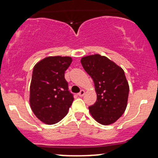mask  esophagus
I'll return each instance as SVG.
<instances>
[{
	"label": "esophagus",
	"instance_id": "obj_1",
	"mask_svg": "<svg viewBox=\"0 0 158 158\" xmlns=\"http://www.w3.org/2000/svg\"><path fill=\"white\" fill-rule=\"evenodd\" d=\"M85 94V90H81V91L79 92V94H78V95H79V97H83Z\"/></svg>",
	"mask_w": 158,
	"mask_h": 158
}]
</instances>
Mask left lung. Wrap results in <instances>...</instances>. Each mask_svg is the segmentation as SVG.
<instances>
[{
	"label": "left lung",
	"mask_w": 158,
	"mask_h": 158,
	"mask_svg": "<svg viewBox=\"0 0 158 158\" xmlns=\"http://www.w3.org/2000/svg\"><path fill=\"white\" fill-rule=\"evenodd\" d=\"M81 63L94 80L97 99L90 114L102 125L115 123L126 109L129 85L124 70L108 58L99 55L82 57Z\"/></svg>",
	"instance_id": "left-lung-1"
}]
</instances>
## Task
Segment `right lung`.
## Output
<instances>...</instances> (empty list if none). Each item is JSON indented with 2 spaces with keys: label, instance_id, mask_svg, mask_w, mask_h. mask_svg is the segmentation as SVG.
I'll return each instance as SVG.
<instances>
[{
  "label": "right lung",
  "instance_id": "add662e5",
  "mask_svg": "<svg viewBox=\"0 0 158 158\" xmlns=\"http://www.w3.org/2000/svg\"><path fill=\"white\" fill-rule=\"evenodd\" d=\"M72 62L70 56H48L35 65L30 88V108L41 122L52 125L61 120L73 101L64 72Z\"/></svg>",
  "mask_w": 158,
  "mask_h": 158
}]
</instances>
